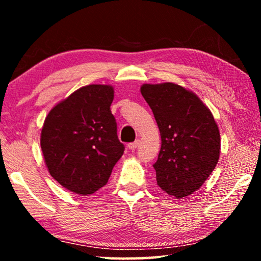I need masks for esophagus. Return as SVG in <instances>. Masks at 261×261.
Returning <instances> with one entry per match:
<instances>
[{
  "label": "esophagus",
  "mask_w": 261,
  "mask_h": 261,
  "mask_svg": "<svg viewBox=\"0 0 261 261\" xmlns=\"http://www.w3.org/2000/svg\"><path fill=\"white\" fill-rule=\"evenodd\" d=\"M138 145H139V140H135L134 143H129V144H127V147H129L130 149H136L137 146H138Z\"/></svg>",
  "instance_id": "1"
}]
</instances>
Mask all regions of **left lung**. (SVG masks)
Returning a JSON list of instances; mask_svg holds the SVG:
<instances>
[{"label": "left lung", "mask_w": 261, "mask_h": 261, "mask_svg": "<svg viewBox=\"0 0 261 261\" xmlns=\"http://www.w3.org/2000/svg\"><path fill=\"white\" fill-rule=\"evenodd\" d=\"M141 94L161 135L153 167L163 191L179 199L197 191L220 156V132L210 109L198 96L173 83L145 84Z\"/></svg>", "instance_id": "left-lung-1"}]
</instances>
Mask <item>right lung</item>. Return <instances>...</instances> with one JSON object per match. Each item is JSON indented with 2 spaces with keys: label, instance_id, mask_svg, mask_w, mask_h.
<instances>
[{
  "label": "right lung",
  "instance_id": "obj_1",
  "mask_svg": "<svg viewBox=\"0 0 261 261\" xmlns=\"http://www.w3.org/2000/svg\"><path fill=\"white\" fill-rule=\"evenodd\" d=\"M114 88L87 85L61 101L47 115L41 149L51 177L77 194H92L107 184L124 153L110 112Z\"/></svg>",
  "mask_w": 261,
  "mask_h": 261
}]
</instances>
